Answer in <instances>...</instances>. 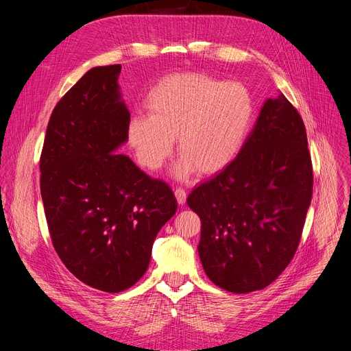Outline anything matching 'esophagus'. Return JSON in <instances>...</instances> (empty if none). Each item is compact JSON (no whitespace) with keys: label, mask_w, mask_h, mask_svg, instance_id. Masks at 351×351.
<instances>
[{"label":"esophagus","mask_w":351,"mask_h":351,"mask_svg":"<svg viewBox=\"0 0 351 351\" xmlns=\"http://www.w3.org/2000/svg\"><path fill=\"white\" fill-rule=\"evenodd\" d=\"M175 196H176V202L179 205H185L186 204V197H188V193L183 191V189H180V188H178L176 191H175Z\"/></svg>","instance_id":"1"}]
</instances>
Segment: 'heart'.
<instances>
[{"label": "heart", "instance_id": "b5f03b06", "mask_svg": "<svg viewBox=\"0 0 351 351\" xmlns=\"http://www.w3.org/2000/svg\"><path fill=\"white\" fill-rule=\"evenodd\" d=\"M143 106L147 115H132L126 123L128 143L141 166L158 171L176 138L182 154L175 166L178 178L223 171L242 151L253 119L252 98L242 84L199 72L162 78Z\"/></svg>", "mask_w": 351, "mask_h": 351}]
</instances>
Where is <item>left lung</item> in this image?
Listing matches in <instances>:
<instances>
[{
  "instance_id": "1",
  "label": "left lung",
  "mask_w": 351,
  "mask_h": 351,
  "mask_svg": "<svg viewBox=\"0 0 351 351\" xmlns=\"http://www.w3.org/2000/svg\"><path fill=\"white\" fill-rule=\"evenodd\" d=\"M311 193L306 128L279 94L262 106L236 159L188 196L208 278L239 294L278 279L298 250Z\"/></svg>"
}]
</instances>
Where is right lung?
<instances>
[{
    "label": "right lung",
    "mask_w": 351,
    "mask_h": 351,
    "mask_svg": "<svg viewBox=\"0 0 351 351\" xmlns=\"http://www.w3.org/2000/svg\"><path fill=\"white\" fill-rule=\"evenodd\" d=\"M121 68L89 69L61 98L40 159L55 252L77 279L108 293L142 278L158 232L178 208L163 180L117 154L131 118L118 85Z\"/></svg>",
    "instance_id": "right-lung-1"
}]
</instances>
